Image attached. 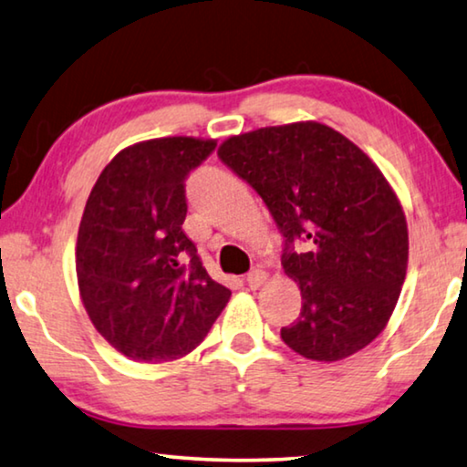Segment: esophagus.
<instances>
[{
	"mask_svg": "<svg viewBox=\"0 0 467 467\" xmlns=\"http://www.w3.org/2000/svg\"><path fill=\"white\" fill-rule=\"evenodd\" d=\"M266 278H268V275L264 273V270H252V273L247 275V278H245V283H247V287L249 289H260L264 283H266Z\"/></svg>",
	"mask_w": 467,
	"mask_h": 467,
	"instance_id": "34e87169",
	"label": "esophagus"
}]
</instances>
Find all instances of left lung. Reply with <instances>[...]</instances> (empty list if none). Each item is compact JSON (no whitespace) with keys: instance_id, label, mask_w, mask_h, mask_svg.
<instances>
[{"instance_id":"left-lung-1","label":"left lung","mask_w":467,"mask_h":467,"mask_svg":"<svg viewBox=\"0 0 467 467\" xmlns=\"http://www.w3.org/2000/svg\"><path fill=\"white\" fill-rule=\"evenodd\" d=\"M218 157L260 194L285 236L281 264L300 285L302 312L281 329L283 342L325 363L371 344L392 317L409 260L405 212L379 167L317 121L231 136Z\"/></svg>"}]
</instances>
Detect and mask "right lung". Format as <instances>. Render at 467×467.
Masks as SVG:
<instances>
[{"label":"right lung","mask_w":467,"mask_h":467,"mask_svg":"<svg viewBox=\"0 0 467 467\" xmlns=\"http://www.w3.org/2000/svg\"><path fill=\"white\" fill-rule=\"evenodd\" d=\"M215 140L173 136L117 152L96 180L79 224L75 268L100 336L138 363L192 352L231 300L184 234L186 189Z\"/></svg>","instance_id":"add662e5"}]
</instances>
